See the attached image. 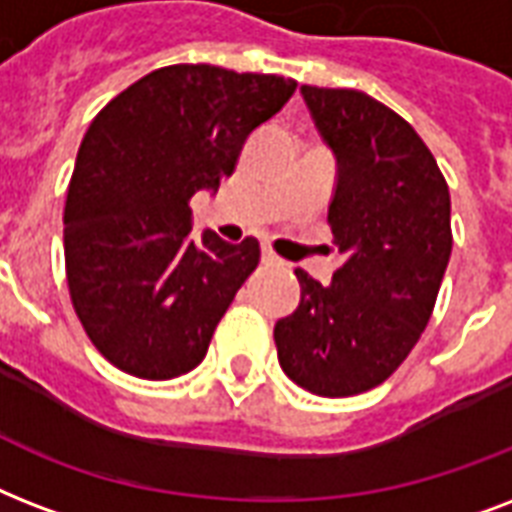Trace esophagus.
Wrapping results in <instances>:
<instances>
[{
	"label": "esophagus",
	"instance_id": "1",
	"mask_svg": "<svg viewBox=\"0 0 512 512\" xmlns=\"http://www.w3.org/2000/svg\"><path fill=\"white\" fill-rule=\"evenodd\" d=\"M261 261H264L267 267H280V264H283V261L277 259L275 253L269 251V248H264V251H261Z\"/></svg>",
	"mask_w": 512,
	"mask_h": 512
}]
</instances>
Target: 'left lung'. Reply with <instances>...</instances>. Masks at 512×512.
<instances>
[{
    "label": "left lung",
    "mask_w": 512,
    "mask_h": 512,
    "mask_svg": "<svg viewBox=\"0 0 512 512\" xmlns=\"http://www.w3.org/2000/svg\"><path fill=\"white\" fill-rule=\"evenodd\" d=\"M336 160L328 221L347 259L331 285L296 269L299 307L275 323L285 376L347 398L382 384L414 350L451 256V197L403 117L360 90L301 85Z\"/></svg>",
    "instance_id": "8db88e82"
}]
</instances>
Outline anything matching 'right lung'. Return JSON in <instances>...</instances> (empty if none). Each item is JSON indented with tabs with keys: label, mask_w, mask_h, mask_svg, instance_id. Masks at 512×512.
Masks as SVG:
<instances>
[{
	"label": "right lung",
	"mask_w": 512,
	"mask_h": 512,
	"mask_svg": "<svg viewBox=\"0 0 512 512\" xmlns=\"http://www.w3.org/2000/svg\"><path fill=\"white\" fill-rule=\"evenodd\" d=\"M296 82L208 63L165 66L104 106L82 144L63 213L77 318L112 366L165 382L200 366L259 243L192 232L189 200L216 194L253 130Z\"/></svg>",
	"instance_id": "1"
}]
</instances>
